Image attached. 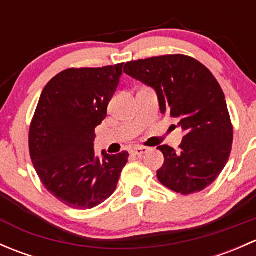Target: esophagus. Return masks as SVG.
Here are the masks:
<instances>
[{
  "mask_svg": "<svg viewBox=\"0 0 256 256\" xmlns=\"http://www.w3.org/2000/svg\"><path fill=\"white\" fill-rule=\"evenodd\" d=\"M147 151H148V148H146V147H135V148L131 150V154H132L134 156L142 157L144 154H147Z\"/></svg>",
  "mask_w": 256,
  "mask_h": 256,
  "instance_id": "34e87169",
  "label": "esophagus"
}]
</instances>
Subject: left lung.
Segmentation results:
<instances>
[{"instance_id":"obj_1","label":"left lung","mask_w":256,"mask_h":256,"mask_svg":"<svg viewBox=\"0 0 256 256\" xmlns=\"http://www.w3.org/2000/svg\"><path fill=\"white\" fill-rule=\"evenodd\" d=\"M124 73L151 86L161 114L177 120L184 131L180 151L157 147L164 156L157 171L160 182L180 194L210 186L226 167L233 142L226 96L213 74L182 54L128 62Z\"/></svg>"}]
</instances>
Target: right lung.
Instances as JSON below:
<instances>
[{"label": "right lung", "mask_w": 256, "mask_h": 256, "mask_svg": "<svg viewBox=\"0 0 256 256\" xmlns=\"http://www.w3.org/2000/svg\"><path fill=\"white\" fill-rule=\"evenodd\" d=\"M124 63L66 69L46 85L30 128V154L43 186L66 206L92 209L115 192L128 152L95 156V128L106 118Z\"/></svg>", "instance_id": "right-lung-1"}]
</instances>
